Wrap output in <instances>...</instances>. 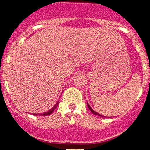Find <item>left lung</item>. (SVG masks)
<instances>
[{
  "label": "left lung",
  "mask_w": 150,
  "mask_h": 150,
  "mask_svg": "<svg viewBox=\"0 0 150 150\" xmlns=\"http://www.w3.org/2000/svg\"><path fill=\"white\" fill-rule=\"evenodd\" d=\"M87 105H88V107L89 110H91V112H92V113H93V114H94V115H99V116H102V115H100V114H99V113H98V112H95V111H94V110H93V109H92V108H91V107H90V106H89V104H88V103H87ZM103 117H104V116H103Z\"/></svg>",
  "instance_id": "8db88e82"
}]
</instances>
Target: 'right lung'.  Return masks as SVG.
I'll use <instances>...</instances> for the list:
<instances>
[{"mask_svg":"<svg viewBox=\"0 0 150 150\" xmlns=\"http://www.w3.org/2000/svg\"><path fill=\"white\" fill-rule=\"evenodd\" d=\"M58 104H59V102H57V104H55V105L54 106V107H52L51 109H50L49 110H48V112H43V113H40V114H34L35 115H43V116H46V115H48L51 114V113L53 112L54 111V110H56V108L57 107V106H58Z\"/></svg>","mask_w":150,"mask_h":150,"instance_id":"add662e5","label":"right lung"}]
</instances>
